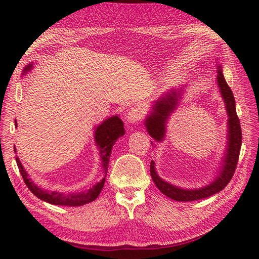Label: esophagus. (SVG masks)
<instances>
[{
	"mask_svg": "<svg viewBox=\"0 0 259 259\" xmlns=\"http://www.w3.org/2000/svg\"><path fill=\"white\" fill-rule=\"evenodd\" d=\"M144 117V113L140 107H133L128 112V115H126V121L130 122V123H137Z\"/></svg>",
	"mask_w": 259,
	"mask_h": 259,
	"instance_id": "34e87169",
	"label": "esophagus"
}]
</instances>
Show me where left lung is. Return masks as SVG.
Segmentation results:
<instances>
[{
    "label": "left lung",
    "mask_w": 259,
    "mask_h": 259,
    "mask_svg": "<svg viewBox=\"0 0 259 259\" xmlns=\"http://www.w3.org/2000/svg\"><path fill=\"white\" fill-rule=\"evenodd\" d=\"M217 83L221 90L222 97L224 98L226 105L227 115H229V145H227V152L224 159V164H223L222 172L218 175L216 181L199 190H183L176 186L170 185L169 183H165L157 176L154 168V162H151V176L153 182L155 183L156 187L163 193L168 198L176 200V201H196L201 199L209 198L216 193L221 192L223 188H225L227 184L233 177L235 172L236 165H238L241 143H242V133H241L240 120L236 114L235 109V100L233 93H232L231 88L227 84L224 75L221 71V67H218V75H217ZM177 95L172 90L171 93H168L163 97H161L154 105V112L151 114L146 119V126L147 131L153 138L156 139L157 142L163 138L164 136V128L165 122L168 116L170 115L177 105Z\"/></svg>",
    "instance_id": "obj_1"
}]
</instances>
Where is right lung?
<instances>
[{
  "label": "right lung",
  "mask_w": 259,
  "mask_h": 259,
  "mask_svg": "<svg viewBox=\"0 0 259 259\" xmlns=\"http://www.w3.org/2000/svg\"><path fill=\"white\" fill-rule=\"evenodd\" d=\"M30 67H32V65H28V66L25 68V72L29 71ZM16 125H17V122H16ZM95 135H96L95 137L96 143H97L99 146L103 169L105 170V172H106L108 168V162H109V156H111L112 147L114 144H115L117 138L124 135L123 122H122V120L119 116L116 115L112 116L111 119H107L99 126H97ZM16 161H17V165H18L19 168V171L21 174V177H23L26 186L28 187V190L32 192L35 196H37L38 199H41L51 204L75 207V205H83L85 203H89L91 201L97 199V196L100 194V192H102L105 184V178H103L102 182H99L97 185H95L93 188H90V190H88L85 192H81V193H69V194L45 191L35 185V184L30 181L28 178L27 172L25 171L24 166L21 164L20 160L17 156H16Z\"/></svg>",
  "instance_id": "1"
}]
</instances>
